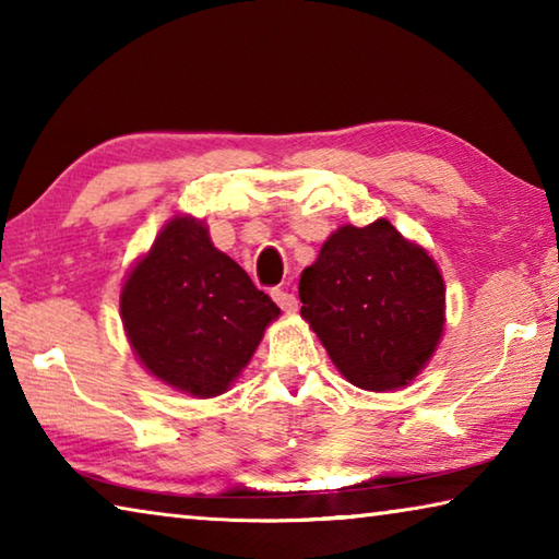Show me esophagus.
<instances>
[{
  "label": "esophagus",
  "mask_w": 559,
  "mask_h": 559,
  "mask_svg": "<svg viewBox=\"0 0 559 559\" xmlns=\"http://www.w3.org/2000/svg\"><path fill=\"white\" fill-rule=\"evenodd\" d=\"M271 296H273V300L278 302L281 310H286V313H296V310H298V300H296V296H293V293L283 290V288H273Z\"/></svg>",
  "instance_id": "1"
}]
</instances>
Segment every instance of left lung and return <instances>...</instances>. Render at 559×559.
<instances>
[{
  "instance_id": "8db88e82",
  "label": "left lung",
  "mask_w": 559,
  "mask_h": 559,
  "mask_svg": "<svg viewBox=\"0 0 559 559\" xmlns=\"http://www.w3.org/2000/svg\"><path fill=\"white\" fill-rule=\"evenodd\" d=\"M298 296L300 316L340 374L370 392L409 384L447 320L439 266L386 219L330 234L313 266L300 273Z\"/></svg>"
}]
</instances>
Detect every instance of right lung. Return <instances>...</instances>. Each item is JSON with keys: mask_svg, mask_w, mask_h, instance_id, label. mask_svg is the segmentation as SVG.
<instances>
[{"mask_svg": "<svg viewBox=\"0 0 559 559\" xmlns=\"http://www.w3.org/2000/svg\"><path fill=\"white\" fill-rule=\"evenodd\" d=\"M278 313L192 216L163 226L120 290L132 353L159 382L200 400L229 390Z\"/></svg>", "mask_w": 559, "mask_h": 559, "instance_id": "right-lung-1", "label": "right lung"}]
</instances>
